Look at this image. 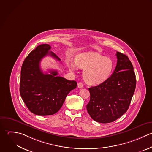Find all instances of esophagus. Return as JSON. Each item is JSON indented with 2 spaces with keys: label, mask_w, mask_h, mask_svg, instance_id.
<instances>
[{
  "label": "esophagus",
  "mask_w": 152,
  "mask_h": 152,
  "mask_svg": "<svg viewBox=\"0 0 152 152\" xmlns=\"http://www.w3.org/2000/svg\"><path fill=\"white\" fill-rule=\"evenodd\" d=\"M77 86H78L79 88H82L83 87V85L82 82H79L77 83Z\"/></svg>",
  "instance_id": "1"
}]
</instances>
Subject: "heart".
Returning <instances> with one entry per match:
<instances>
[{"label": "heart", "mask_w": 152, "mask_h": 152, "mask_svg": "<svg viewBox=\"0 0 152 152\" xmlns=\"http://www.w3.org/2000/svg\"><path fill=\"white\" fill-rule=\"evenodd\" d=\"M75 64L83 70V77L85 81L92 85H98L107 80L111 76L113 69V61L109 57L94 52L79 54L75 58ZM70 71L75 70L73 63L68 64Z\"/></svg>", "instance_id": "heart-1"}]
</instances>
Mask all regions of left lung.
I'll return each instance as SVG.
<instances>
[{"label": "left lung", "instance_id": "8db88e82", "mask_svg": "<svg viewBox=\"0 0 152 152\" xmlns=\"http://www.w3.org/2000/svg\"><path fill=\"white\" fill-rule=\"evenodd\" d=\"M116 67L109 79L89 88L90 101L86 105L91 117L101 123H111L128 110L135 91L136 79L129 57L117 52Z\"/></svg>", "mask_w": 152, "mask_h": 152}]
</instances>
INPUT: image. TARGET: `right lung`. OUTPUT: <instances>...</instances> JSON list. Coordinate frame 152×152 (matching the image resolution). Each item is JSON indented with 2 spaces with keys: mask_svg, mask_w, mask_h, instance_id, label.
<instances>
[{
  "mask_svg": "<svg viewBox=\"0 0 152 152\" xmlns=\"http://www.w3.org/2000/svg\"><path fill=\"white\" fill-rule=\"evenodd\" d=\"M51 46L41 44L32 51L23 62L20 80V94L28 110L37 115H50L62 107L68 94L77 86L75 80L58 76L56 70L44 73L39 64L45 56L49 55L60 59L50 51Z\"/></svg>",
  "mask_w": 152,
  "mask_h": 152,
  "instance_id": "add662e5",
  "label": "right lung"
}]
</instances>
